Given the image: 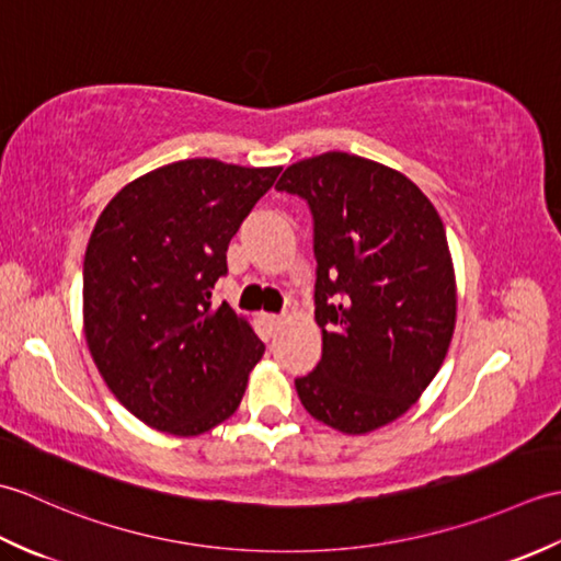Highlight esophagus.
I'll list each match as a JSON object with an SVG mask.
<instances>
[{"label":"esophagus","instance_id":"1","mask_svg":"<svg viewBox=\"0 0 561 561\" xmlns=\"http://www.w3.org/2000/svg\"><path fill=\"white\" fill-rule=\"evenodd\" d=\"M265 320H267L270 330H279V328L284 325V316H274V313H270V316H265Z\"/></svg>","mask_w":561,"mask_h":561}]
</instances>
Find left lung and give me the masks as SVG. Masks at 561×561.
<instances>
[{"mask_svg":"<svg viewBox=\"0 0 561 561\" xmlns=\"http://www.w3.org/2000/svg\"><path fill=\"white\" fill-rule=\"evenodd\" d=\"M277 190L313 214L323 356L296 392L318 422L374 432L408 412L446 359L458 296L444 221L408 175L344 151L291 163Z\"/></svg>","mask_w":561,"mask_h":561,"instance_id":"left-lung-1","label":"left lung"}]
</instances>
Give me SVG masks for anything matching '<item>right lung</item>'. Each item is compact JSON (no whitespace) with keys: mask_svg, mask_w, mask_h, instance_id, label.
I'll return each mask as SVG.
<instances>
[{"mask_svg":"<svg viewBox=\"0 0 561 561\" xmlns=\"http://www.w3.org/2000/svg\"><path fill=\"white\" fill-rule=\"evenodd\" d=\"M279 171L175 161L125 185L93 226L83 335L105 386L151 428L205 434L243 400L265 344L211 294L231 238Z\"/></svg>","mask_w":561,"mask_h":561,"instance_id":"obj_1","label":"right lung"}]
</instances>
